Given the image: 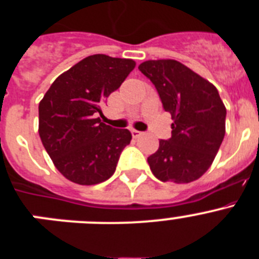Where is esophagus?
Returning <instances> with one entry per match:
<instances>
[{
  "instance_id": "obj_1",
  "label": "esophagus",
  "mask_w": 259,
  "mask_h": 259,
  "mask_svg": "<svg viewBox=\"0 0 259 259\" xmlns=\"http://www.w3.org/2000/svg\"><path fill=\"white\" fill-rule=\"evenodd\" d=\"M131 134H132V136H134L135 139H136V137L141 136V135H143V132L137 131V130H132V131H131Z\"/></svg>"
}]
</instances>
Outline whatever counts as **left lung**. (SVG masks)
Wrapping results in <instances>:
<instances>
[{"mask_svg":"<svg viewBox=\"0 0 259 259\" xmlns=\"http://www.w3.org/2000/svg\"><path fill=\"white\" fill-rule=\"evenodd\" d=\"M139 70L154 84L171 114V137L148 158L161 182L191 183L206 172L226 134V107L218 89L174 59L146 61Z\"/></svg>","mask_w":259,"mask_h":259,"instance_id":"1","label":"left lung"}]
</instances>
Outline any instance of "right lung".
Here are the masks:
<instances>
[{
  "instance_id": "right-lung-1",
  "label": "right lung",
  "mask_w": 259,
  "mask_h": 259,
  "mask_svg": "<svg viewBox=\"0 0 259 259\" xmlns=\"http://www.w3.org/2000/svg\"><path fill=\"white\" fill-rule=\"evenodd\" d=\"M135 66L132 59L89 56L59 75L40 101L38 135L66 179L93 185L115 172L132 135L105 124L97 115Z\"/></svg>"
}]
</instances>
